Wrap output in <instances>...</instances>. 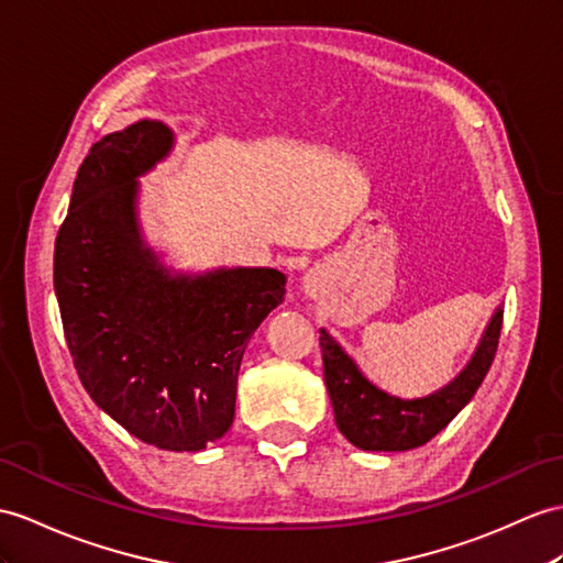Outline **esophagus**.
Listing matches in <instances>:
<instances>
[{
  "instance_id": "esophagus-1",
  "label": "esophagus",
  "mask_w": 563,
  "mask_h": 563,
  "mask_svg": "<svg viewBox=\"0 0 563 563\" xmlns=\"http://www.w3.org/2000/svg\"><path fill=\"white\" fill-rule=\"evenodd\" d=\"M306 289L312 294V291H314V286H312V284H306Z\"/></svg>"
}]
</instances>
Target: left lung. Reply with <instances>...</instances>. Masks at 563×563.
<instances>
[{"mask_svg": "<svg viewBox=\"0 0 563 563\" xmlns=\"http://www.w3.org/2000/svg\"><path fill=\"white\" fill-rule=\"evenodd\" d=\"M501 322L504 310L497 308L468 367L444 389L416 401L396 399L369 385L336 341L320 329L324 385L341 434L365 451H408L428 444L483 385L499 346Z\"/></svg>", "mask_w": 563, "mask_h": 563, "instance_id": "1", "label": "left lung"}]
</instances>
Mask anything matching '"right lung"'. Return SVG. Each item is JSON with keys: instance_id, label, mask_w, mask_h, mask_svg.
<instances>
[{"instance_id": "add662e5", "label": "right lung", "mask_w": 563, "mask_h": 563, "mask_svg": "<svg viewBox=\"0 0 563 563\" xmlns=\"http://www.w3.org/2000/svg\"><path fill=\"white\" fill-rule=\"evenodd\" d=\"M172 147L139 121L90 147L54 243L66 346L90 399L141 442L200 451L234 422L243 351L284 300L277 269L169 277L135 224V176Z\"/></svg>"}]
</instances>
